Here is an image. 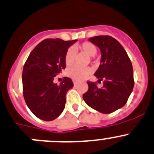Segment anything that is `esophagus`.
<instances>
[{"label": "esophagus", "mask_w": 154, "mask_h": 154, "mask_svg": "<svg viewBox=\"0 0 154 154\" xmlns=\"http://www.w3.org/2000/svg\"><path fill=\"white\" fill-rule=\"evenodd\" d=\"M73 83H74V85H77V83H78V81H77V80H73Z\"/></svg>", "instance_id": "esophagus-1"}]
</instances>
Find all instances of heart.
Instances as JSON below:
<instances>
[{
	"mask_svg": "<svg viewBox=\"0 0 154 154\" xmlns=\"http://www.w3.org/2000/svg\"><path fill=\"white\" fill-rule=\"evenodd\" d=\"M77 47L89 56H94L97 53V49L95 46L90 42H84L77 46ZM74 57H75V51L73 48H69L65 54V64L67 65H72L74 61ZM90 73L91 69L89 68H82L77 65L68 68L66 71V74L68 77L76 80H80L85 78Z\"/></svg>",
	"mask_w": 154,
	"mask_h": 154,
	"instance_id": "b5f03b06",
	"label": "heart"
}]
</instances>
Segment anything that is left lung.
<instances>
[{
	"label": "left lung",
	"instance_id": "left-lung-1",
	"mask_svg": "<svg viewBox=\"0 0 154 154\" xmlns=\"http://www.w3.org/2000/svg\"><path fill=\"white\" fill-rule=\"evenodd\" d=\"M89 41L100 49L101 65L94 75L104 85L100 89L87 82L89 89L83 98L90 107L102 113H110L127 102L134 87L132 65L121 44L110 36H95Z\"/></svg>",
	"mask_w": 154,
	"mask_h": 154
}]
</instances>
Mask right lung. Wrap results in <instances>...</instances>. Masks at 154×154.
Wrapping results in <instances>:
<instances>
[{
    "label": "right lung",
    "mask_w": 154,
    "mask_h": 154,
    "mask_svg": "<svg viewBox=\"0 0 154 154\" xmlns=\"http://www.w3.org/2000/svg\"><path fill=\"white\" fill-rule=\"evenodd\" d=\"M77 41L44 40L36 46L25 62L22 71L24 98L28 108L41 120H55L65 109L66 94L74 83L66 77L60 85L53 80L65 68V54Z\"/></svg>",
    "instance_id": "1"
}]
</instances>
